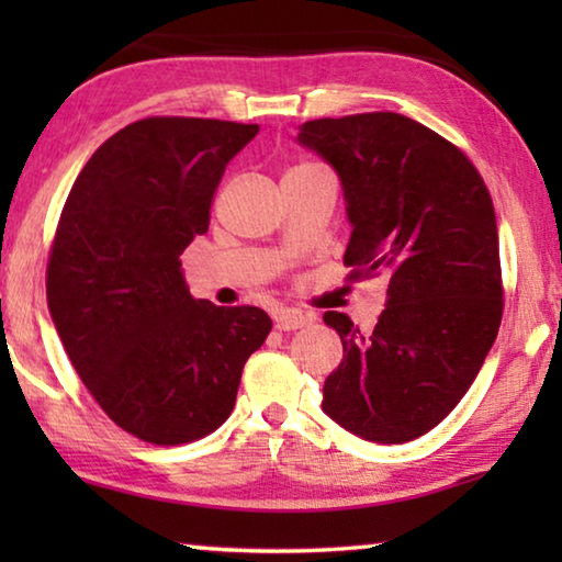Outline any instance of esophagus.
<instances>
[{
    "instance_id": "esophagus-1",
    "label": "esophagus",
    "mask_w": 562,
    "mask_h": 562,
    "mask_svg": "<svg viewBox=\"0 0 562 562\" xmlns=\"http://www.w3.org/2000/svg\"><path fill=\"white\" fill-rule=\"evenodd\" d=\"M315 322L312 315H304L300 310H290V307H282L274 312V327L280 331H294V329H302Z\"/></svg>"
}]
</instances>
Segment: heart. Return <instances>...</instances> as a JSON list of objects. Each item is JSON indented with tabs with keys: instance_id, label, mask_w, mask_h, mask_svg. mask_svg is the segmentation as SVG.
<instances>
[{
	"instance_id": "b5f03b06",
	"label": "heart",
	"mask_w": 562,
	"mask_h": 562,
	"mask_svg": "<svg viewBox=\"0 0 562 562\" xmlns=\"http://www.w3.org/2000/svg\"><path fill=\"white\" fill-rule=\"evenodd\" d=\"M312 168H319V166H312V164H304V166H297L294 170H312ZM294 170H290V173H294Z\"/></svg>"
}]
</instances>
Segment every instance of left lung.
Listing matches in <instances>:
<instances>
[{
  "instance_id": "obj_1",
  "label": "left lung",
  "mask_w": 562,
  "mask_h": 562,
  "mask_svg": "<svg viewBox=\"0 0 562 562\" xmlns=\"http://www.w3.org/2000/svg\"><path fill=\"white\" fill-rule=\"evenodd\" d=\"M297 140L345 188L349 278H389L372 335L345 312H325L345 359L327 376L322 408L367 441L418 439L469 392L501 327L488 188L461 148L402 113L307 121Z\"/></svg>"
}]
</instances>
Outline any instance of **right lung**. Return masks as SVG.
<instances>
[{
	"label": "right lung",
	"instance_id": "add662e5",
	"mask_svg": "<svg viewBox=\"0 0 562 562\" xmlns=\"http://www.w3.org/2000/svg\"><path fill=\"white\" fill-rule=\"evenodd\" d=\"M258 123L150 116L101 144L74 180L46 300L76 374L113 424L178 446L231 416L272 319L193 300L180 255L207 233L217 183Z\"/></svg>",
	"mask_w": 562,
	"mask_h": 562
}]
</instances>
